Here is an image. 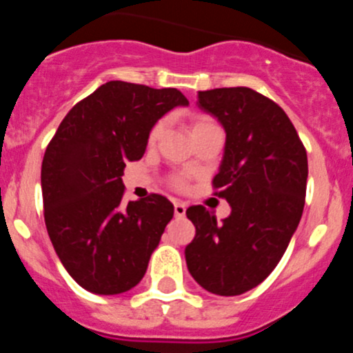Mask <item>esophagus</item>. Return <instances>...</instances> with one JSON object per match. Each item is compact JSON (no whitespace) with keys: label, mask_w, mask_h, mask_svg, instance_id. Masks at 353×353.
Listing matches in <instances>:
<instances>
[{"label":"esophagus","mask_w":353,"mask_h":353,"mask_svg":"<svg viewBox=\"0 0 353 353\" xmlns=\"http://www.w3.org/2000/svg\"><path fill=\"white\" fill-rule=\"evenodd\" d=\"M185 203H182V201H174V215H176V217H183V215H185Z\"/></svg>","instance_id":"esophagus-1"}]
</instances>
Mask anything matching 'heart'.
<instances>
[{
  "label": "heart",
  "instance_id": "1",
  "mask_svg": "<svg viewBox=\"0 0 353 353\" xmlns=\"http://www.w3.org/2000/svg\"><path fill=\"white\" fill-rule=\"evenodd\" d=\"M210 125H215V123L210 120V118L203 117V114H196V117L192 118V125H191L192 134L198 132V130H201V129H207V127H210ZM162 130H164V121H157V123H155V125L152 127V130H150V134H148V143H150V145H154V143L157 141L159 138H161ZM174 185H176V187H183V180H180V179L174 180Z\"/></svg>",
  "mask_w": 353,
  "mask_h": 353
}]
</instances>
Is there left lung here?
Segmentation results:
<instances>
[{
  "label": "left lung",
  "instance_id": "obj_1",
  "mask_svg": "<svg viewBox=\"0 0 353 353\" xmlns=\"http://www.w3.org/2000/svg\"><path fill=\"white\" fill-rule=\"evenodd\" d=\"M198 108L226 130L212 185L232 214L217 223L203 205L187 208L196 226L187 269L207 292L233 297L260 285L285 254L304 210L307 155L285 111L254 90L199 92Z\"/></svg>",
  "mask_w": 353,
  "mask_h": 353
}]
</instances>
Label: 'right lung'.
<instances>
[{"label": "right lung", "instance_id": "right-lung-1", "mask_svg": "<svg viewBox=\"0 0 353 353\" xmlns=\"http://www.w3.org/2000/svg\"><path fill=\"white\" fill-rule=\"evenodd\" d=\"M189 101L176 88L109 81L77 102L42 161L43 219L54 251L84 290L117 295L143 279L173 217L161 194L123 203L125 162L139 161L148 134Z\"/></svg>", "mask_w": 353, "mask_h": 353}]
</instances>
